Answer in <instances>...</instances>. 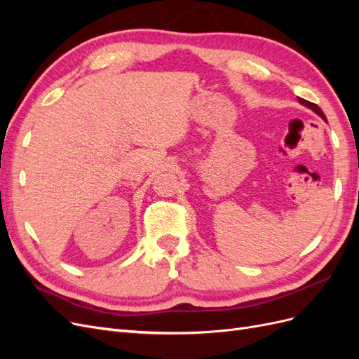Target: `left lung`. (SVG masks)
I'll return each mask as SVG.
<instances>
[{
    "mask_svg": "<svg viewBox=\"0 0 359 359\" xmlns=\"http://www.w3.org/2000/svg\"><path fill=\"white\" fill-rule=\"evenodd\" d=\"M298 102L301 103V104H304V106H307L309 109H311L313 112H316L322 119H327V116L323 115V112H322V109L320 107L318 106V104H314V103H311V102H307V100H304V99H301V97H298Z\"/></svg>",
    "mask_w": 359,
    "mask_h": 359,
    "instance_id": "1",
    "label": "left lung"
}]
</instances>
